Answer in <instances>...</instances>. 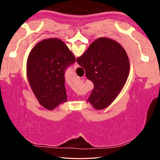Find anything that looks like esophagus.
<instances>
[{
    "label": "esophagus",
    "instance_id": "esophagus-1",
    "mask_svg": "<svg viewBox=\"0 0 160 160\" xmlns=\"http://www.w3.org/2000/svg\"><path fill=\"white\" fill-rule=\"evenodd\" d=\"M79 67L78 63H77V62H75V65H74V68L76 69V68H77V67Z\"/></svg>",
    "mask_w": 160,
    "mask_h": 160
}]
</instances>
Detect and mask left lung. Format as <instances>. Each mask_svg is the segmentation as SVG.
<instances>
[{"instance_id": "1", "label": "left lung", "mask_w": 160, "mask_h": 160, "mask_svg": "<svg viewBox=\"0 0 160 160\" xmlns=\"http://www.w3.org/2000/svg\"><path fill=\"white\" fill-rule=\"evenodd\" d=\"M75 62L73 54L57 38L42 40L33 47L27 62V78L43 108L53 110L66 102L65 72Z\"/></svg>"}]
</instances>
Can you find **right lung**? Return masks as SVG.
<instances>
[{
	"label": "right lung",
	"mask_w": 160,
	"mask_h": 160,
	"mask_svg": "<svg viewBox=\"0 0 160 160\" xmlns=\"http://www.w3.org/2000/svg\"><path fill=\"white\" fill-rule=\"evenodd\" d=\"M77 62L94 85L88 102L98 110L108 107L122 90L129 75V61L125 49L117 41L101 37L91 43Z\"/></svg>",
	"instance_id": "1"
}]
</instances>
